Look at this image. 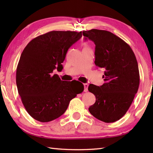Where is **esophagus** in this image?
<instances>
[{"instance_id": "obj_1", "label": "esophagus", "mask_w": 153, "mask_h": 153, "mask_svg": "<svg viewBox=\"0 0 153 153\" xmlns=\"http://www.w3.org/2000/svg\"><path fill=\"white\" fill-rule=\"evenodd\" d=\"M83 85H84V91L87 92V91H88V86H89V85L87 83H85Z\"/></svg>"}]
</instances>
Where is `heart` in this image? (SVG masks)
<instances>
[{
  "mask_svg": "<svg viewBox=\"0 0 153 153\" xmlns=\"http://www.w3.org/2000/svg\"><path fill=\"white\" fill-rule=\"evenodd\" d=\"M85 45V47H87V43H85V45Z\"/></svg>",
  "mask_w": 153,
  "mask_h": 153,
  "instance_id": "obj_1",
  "label": "heart"
}]
</instances>
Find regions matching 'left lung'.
<instances>
[{
	"instance_id": "obj_1",
	"label": "left lung",
	"mask_w": 153,
	"mask_h": 153,
	"mask_svg": "<svg viewBox=\"0 0 153 153\" xmlns=\"http://www.w3.org/2000/svg\"><path fill=\"white\" fill-rule=\"evenodd\" d=\"M83 35L95 43V64L105 70V83L88 87L96 97L89 111L100 121L114 122L126 114L138 91L137 59L130 46L111 32L93 29Z\"/></svg>"
}]
</instances>
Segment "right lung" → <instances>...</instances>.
<instances>
[{
	"label": "right lung",
	"instance_id": "add662e5",
	"mask_svg": "<svg viewBox=\"0 0 153 153\" xmlns=\"http://www.w3.org/2000/svg\"><path fill=\"white\" fill-rule=\"evenodd\" d=\"M82 37V31H52L32 39L23 51L16 69V85L29 114L41 122L58 118L70 100L83 92L77 81H62L53 70H62L69 48Z\"/></svg>",
	"mask_w": 153,
	"mask_h": 153
}]
</instances>
